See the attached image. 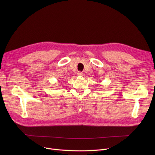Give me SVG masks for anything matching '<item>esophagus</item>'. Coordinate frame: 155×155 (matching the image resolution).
I'll use <instances>...</instances> for the list:
<instances>
[{
    "instance_id": "obj_1",
    "label": "esophagus",
    "mask_w": 155,
    "mask_h": 155,
    "mask_svg": "<svg viewBox=\"0 0 155 155\" xmlns=\"http://www.w3.org/2000/svg\"><path fill=\"white\" fill-rule=\"evenodd\" d=\"M77 75H78V76H82L83 75V74L82 72H78L77 73Z\"/></svg>"
}]
</instances>
